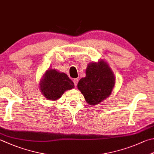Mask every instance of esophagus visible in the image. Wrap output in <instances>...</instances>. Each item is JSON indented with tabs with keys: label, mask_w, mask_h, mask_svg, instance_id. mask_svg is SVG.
<instances>
[{
	"label": "esophagus",
	"mask_w": 154,
	"mask_h": 154,
	"mask_svg": "<svg viewBox=\"0 0 154 154\" xmlns=\"http://www.w3.org/2000/svg\"><path fill=\"white\" fill-rule=\"evenodd\" d=\"M78 78H75V79H74V85L76 87L77 85H78Z\"/></svg>",
	"instance_id": "34e87169"
}]
</instances>
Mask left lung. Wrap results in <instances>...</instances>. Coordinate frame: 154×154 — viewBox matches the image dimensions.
I'll use <instances>...</instances> for the list:
<instances>
[{
	"mask_svg": "<svg viewBox=\"0 0 154 154\" xmlns=\"http://www.w3.org/2000/svg\"><path fill=\"white\" fill-rule=\"evenodd\" d=\"M115 85V78L108 63L100 59L98 62H91L86 69V76L78 83V88L92 105L98 104L106 99Z\"/></svg>",
	"mask_w": 154,
	"mask_h": 154,
	"instance_id": "8db88e82",
	"label": "left lung"
}]
</instances>
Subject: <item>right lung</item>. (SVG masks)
<instances>
[{
    "label": "right lung",
    "mask_w": 154,
    "mask_h": 154,
    "mask_svg": "<svg viewBox=\"0 0 154 154\" xmlns=\"http://www.w3.org/2000/svg\"><path fill=\"white\" fill-rule=\"evenodd\" d=\"M74 88V84L63 72L55 69H48L39 82L42 94L49 100L55 101L62 97L64 92Z\"/></svg>",
    "instance_id": "obj_1"
}]
</instances>
